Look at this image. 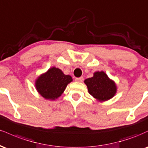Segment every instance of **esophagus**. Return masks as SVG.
<instances>
[{
	"label": "esophagus",
	"instance_id": "esophagus-1",
	"mask_svg": "<svg viewBox=\"0 0 148 148\" xmlns=\"http://www.w3.org/2000/svg\"><path fill=\"white\" fill-rule=\"evenodd\" d=\"M84 77H79V78H76L75 81L76 82H83L84 81Z\"/></svg>",
	"mask_w": 148,
	"mask_h": 148
}]
</instances>
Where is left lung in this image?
Listing matches in <instances>:
<instances>
[{
	"label": "left lung",
	"mask_w": 148,
	"mask_h": 148,
	"mask_svg": "<svg viewBox=\"0 0 148 148\" xmlns=\"http://www.w3.org/2000/svg\"><path fill=\"white\" fill-rule=\"evenodd\" d=\"M84 83L87 86L88 92L100 101L111 99L116 93L117 88L114 81L103 72H95L94 76L85 80Z\"/></svg>",
	"instance_id": "left-lung-1"
}]
</instances>
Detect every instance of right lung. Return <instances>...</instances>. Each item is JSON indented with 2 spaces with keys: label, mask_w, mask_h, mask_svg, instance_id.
<instances>
[{
  "label": "right lung",
  "mask_w": 148,
  "mask_h": 148,
  "mask_svg": "<svg viewBox=\"0 0 148 148\" xmlns=\"http://www.w3.org/2000/svg\"><path fill=\"white\" fill-rule=\"evenodd\" d=\"M72 81L71 76L64 74L60 69L51 67L37 78L35 87L46 99L54 100L62 94L67 84Z\"/></svg>",
  "instance_id": "add662e5"
}]
</instances>
